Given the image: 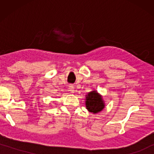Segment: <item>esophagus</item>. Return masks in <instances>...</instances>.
I'll use <instances>...</instances> for the list:
<instances>
[{"label":"esophagus","instance_id":"esophagus-1","mask_svg":"<svg viewBox=\"0 0 154 154\" xmlns=\"http://www.w3.org/2000/svg\"><path fill=\"white\" fill-rule=\"evenodd\" d=\"M69 90L70 91L71 93H73L75 91V88H74V86L73 85H69Z\"/></svg>","mask_w":154,"mask_h":154}]
</instances>
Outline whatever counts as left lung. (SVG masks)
I'll list each match as a JSON object with an SVG mask.
<instances>
[{
    "instance_id": "left-lung-1",
    "label": "left lung",
    "mask_w": 154,
    "mask_h": 154,
    "mask_svg": "<svg viewBox=\"0 0 154 154\" xmlns=\"http://www.w3.org/2000/svg\"><path fill=\"white\" fill-rule=\"evenodd\" d=\"M85 97V106L88 111L97 113L104 109L105 106L104 100L102 95H100L96 90L90 92Z\"/></svg>"
}]
</instances>
